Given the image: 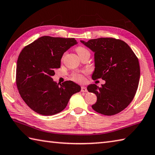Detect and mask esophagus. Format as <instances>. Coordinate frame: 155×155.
Returning a JSON list of instances; mask_svg holds the SVG:
<instances>
[{"mask_svg":"<svg viewBox=\"0 0 155 155\" xmlns=\"http://www.w3.org/2000/svg\"><path fill=\"white\" fill-rule=\"evenodd\" d=\"M81 91L82 92H87V89L85 87H81Z\"/></svg>","mask_w":155,"mask_h":155,"instance_id":"esophagus-1","label":"esophagus"}]
</instances>
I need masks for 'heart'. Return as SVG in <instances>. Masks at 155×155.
Segmentation results:
<instances>
[{
	"instance_id": "heart-1",
	"label": "heart",
	"mask_w": 155,
	"mask_h": 155,
	"mask_svg": "<svg viewBox=\"0 0 155 155\" xmlns=\"http://www.w3.org/2000/svg\"><path fill=\"white\" fill-rule=\"evenodd\" d=\"M76 51H77L79 57L85 54H90L88 49L82 46H79L77 47V49H76ZM73 79L76 81H77V82H83L84 81V77L81 74H74V76H73Z\"/></svg>"
}]
</instances>
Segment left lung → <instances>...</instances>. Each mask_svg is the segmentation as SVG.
Listing matches in <instances>:
<instances>
[{
    "instance_id": "obj_1",
    "label": "left lung",
    "mask_w": 155,
    "mask_h": 155,
    "mask_svg": "<svg viewBox=\"0 0 155 155\" xmlns=\"http://www.w3.org/2000/svg\"><path fill=\"white\" fill-rule=\"evenodd\" d=\"M94 52L95 70L93 80L102 78L105 84L87 87L96 95L92 108L107 116L118 114L133 100L138 87L140 69L138 59L125 42L113 38L81 41Z\"/></svg>"
}]
</instances>
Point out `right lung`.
I'll return each mask as SVG.
<instances>
[{
    "instance_id": "obj_1",
    "label": "right lung",
    "mask_w": 155,
    "mask_h": 155,
    "mask_svg": "<svg viewBox=\"0 0 155 155\" xmlns=\"http://www.w3.org/2000/svg\"><path fill=\"white\" fill-rule=\"evenodd\" d=\"M77 43L74 38L41 36L22 49L17 62L16 85L25 103L37 113L51 116L66 108L81 87L71 81L60 84L51 78L60 68L67 50Z\"/></svg>"
}]
</instances>
